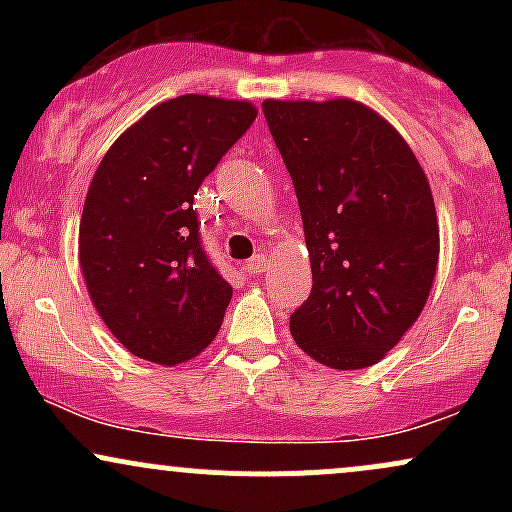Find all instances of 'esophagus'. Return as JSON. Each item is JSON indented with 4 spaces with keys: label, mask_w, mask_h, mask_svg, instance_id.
<instances>
[{
    "label": "esophagus",
    "mask_w": 512,
    "mask_h": 512,
    "mask_svg": "<svg viewBox=\"0 0 512 512\" xmlns=\"http://www.w3.org/2000/svg\"><path fill=\"white\" fill-rule=\"evenodd\" d=\"M267 264H269V260H267V255H255L252 257V260H248V264H245V272L248 274H262L264 269H267Z\"/></svg>",
    "instance_id": "obj_1"
}]
</instances>
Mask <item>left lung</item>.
<instances>
[{"label":"left lung","instance_id":"left-lung-1","mask_svg":"<svg viewBox=\"0 0 512 512\" xmlns=\"http://www.w3.org/2000/svg\"><path fill=\"white\" fill-rule=\"evenodd\" d=\"M301 207L313 291L291 334L334 370L378 363L421 315L438 269V219L414 151L351 98L262 103Z\"/></svg>","mask_w":512,"mask_h":512}]
</instances>
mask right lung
Segmentation results:
<instances>
[{
    "mask_svg": "<svg viewBox=\"0 0 512 512\" xmlns=\"http://www.w3.org/2000/svg\"><path fill=\"white\" fill-rule=\"evenodd\" d=\"M255 117L248 101L170 98L125 129L93 173L81 274L113 337L144 361L178 366L219 332L233 289L204 255L192 202Z\"/></svg>",
    "mask_w": 512,
    "mask_h": 512,
    "instance_id": "right-lung-1",
    "label": "right lung"
}]
</instances>
